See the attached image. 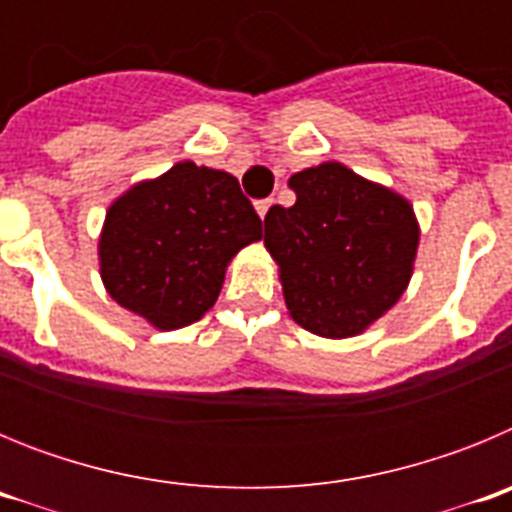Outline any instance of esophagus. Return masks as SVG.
I'll return each instance as SVG.
<instances>
[{"instance_id":"34e87169","label":"esophagus","mask_w":512,"mask_h":512,"mask_svg":"<svg viewBox=\"0 0 512 512\" xmlns=\"http://www.w3.org/2000/svg\"><path fill=\"white\" fill-rule=\"evenodd\" d=\"M271 205H274V200H259V202H256V212H259L261 220H264L266 212H269Z\"/></svg>"}]
</instances>
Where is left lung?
<instances>
[{
    "label": "left lung",
    "mask_w": 512,
    "mask_h": 512,
    "mask_svg": "<svg viewBox=\"0 0 512 512\" xmlns=\"http://www.w3.org/2000/svg\"><path fill=\"white\" fill-rule=\"evenodd\" d=\"M289 187L295 205H274L264 217L289 315L315 336H359L413 277V205L338 161L297 171Z\"/></svg>",
    "instance_id": "1"
}]
</instances>
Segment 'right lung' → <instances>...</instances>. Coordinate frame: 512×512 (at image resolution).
Masks as SVG:
<instances>
[{
    "label": "right lung",
    "instance_id": "add662e5",
    "mask_svg": "<svg viewBox=\"0 0 512 512\" xmlns=\"http://www.w3.org/2000/svg\"><path fill=\"white\" fill-rule=\"evenodd\" d=\"M261 238L238 179L192 161L117 197L99 235V274L112 300L158 330L200 320L230 259Z\"/></svg>",
    "mask_w": 512,
    "mask_h": 512
}]
</instances>
